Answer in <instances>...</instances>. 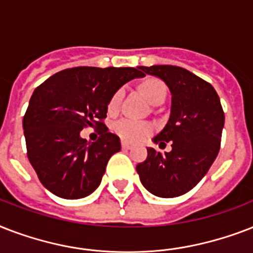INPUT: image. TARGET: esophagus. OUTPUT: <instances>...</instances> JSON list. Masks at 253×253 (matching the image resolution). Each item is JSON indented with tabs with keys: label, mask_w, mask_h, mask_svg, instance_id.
I'll list each match as a JSON object with an SVG mask.
<instances>
[{
	"label": "esophagus",
	"mask_w": 253,
	"mask_h": 253,
	"mask_svg": "<svg viewBox=\"0 0 253 253\" xmlns=\"http://www.w3.org/2000/svg\"><path fill=\"white\" fill-rule=\"evenodd\" d=\"M131 147H132V146H131L130 143H127V142H122V148H123V150H130Z\"/></svg>",
	"instance_id": "esophagus-1"
}]
</instances>
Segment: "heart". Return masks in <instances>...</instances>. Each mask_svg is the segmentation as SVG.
I'll return each instance as SVG.
<instances>
[{"instance_id": "obj_1", "label": "heart", "mask_w": 253, "mask_h": 253, "mask_svg": "<svg viewBox=\"0 0 253 253\" xmlns=\"http://www.w3.org/2000/svg\"><path fill=\"white\" fill-rule=\"evenodd\" d=\"M140 90L143 94L146 95L147 99L150 101L152 105H160L164 102L167 97V86L160 79H147L140 85ZM123 89H118L114 94L111 95L107 103V109L110 113H117L121 106V101H122ZM113 130L119 138L128 143H136L140 142L147 136H150L154 132V125L150 122H144V121H134V119L123 118L119 119L114 123Z\"/></svg>"}]
</instances>
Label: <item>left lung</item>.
Masks as SVG:
<instances>
[{"label": "left lung", "instance_id": "obj_1", "mask_svg": "<svg viewBox=\"0 0 253 253\" xmlns=\"http://www.w3.org/2000/svg\"><path fill=\"white\" fill-rule=\"evenodd\" d=\"M144 73L160 77L172 93L170 117L154 138L162 155L147 148V159L136 166L143 186L163 198L182 196L208 173L220 148L224 113L215 89L188 69L176 65L140 67Z\"/></svg>", "mask_w": 253, "mask_h": 253}]
</instances>
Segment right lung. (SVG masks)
<instances>
[{
	"instance_id": "obj_1",
	"label": "right lung",
	"mask_w": 253,
	"mask_h": 253,
	"mask_svg": "<svg viewBox=\"0 0 253 253\" xmlns=\"http://www.w3.org/2000/svg\"><path fill=\"white\" fill-rule=\"evenodd\" d=\"M144 76L139 68L76 67L55 73L34 90L23 117L27 158L44 188L55 196L77 200L101 184L109 159L121 140L103 119L107 103L127 81ZM101 128L87 143L83 128Z\"/></svg>"
}]
</instances>
